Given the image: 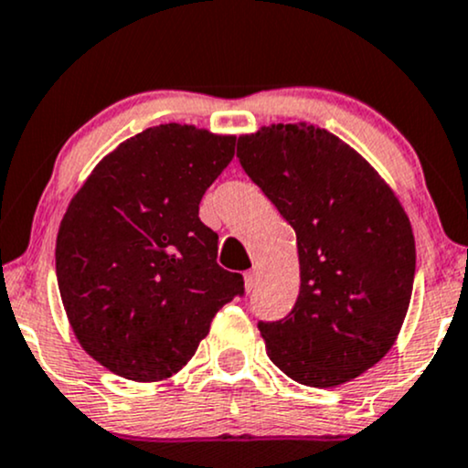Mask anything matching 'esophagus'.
Here are the masks:
<instances>
[{"instance_id": "obj_1", "label": "esophagus", "mask_w": 468, "mask_h": 468, "mask_svg": "<svg viewBox=\"0 0 468 468\" xmlns=\"http://www.w3.org/2000/svg\"><path fill=\"white\" fill-rule=\"evenodd\" d=\"M244 281H246V292H252V290H255V283H257V274L255 272H246Z\"/></svg>"}]
</instances>
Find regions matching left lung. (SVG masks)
Masks as SVG:
<instances>
[{"mask_svg": "<svg viewBox=\"0 0 468 468\" xmlns=\"http://www.w3.org/2000/svg\"><path fill=\"white\" fill-rule=\"evenodd\" d=\"M238 159L298 244L294 307L257 324L268 357L303 386L356 379L395 345L412 296L416 249L403 207L356 150L307 123L239 137Z\"/></svg>", "mask_w": 468, "mask_h": 468, "instance_id": "8db88e82", "label": "left lung"}]
</instances>
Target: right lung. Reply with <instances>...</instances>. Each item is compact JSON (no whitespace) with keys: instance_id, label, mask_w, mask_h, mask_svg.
Returning a JSON list of instances; mask_svg holds the SVG:
<instances>
[{"instance_id":"add662e5","label":"right lung","mask_w":468,"mask_h":468,"mask_svg":"<svg viewBox=\"0 0 468 468\" xmlns=\"http://www.w3.org/2000/svg\"><path fill=\"white\" fill-rule=\"evenodd\" d=\"M233 154L235 137L161 123L117 145L73 196L56 238V279L78 342L111 373L174 375L219 307L244 294L198 218Z\"/></svg>"}]
</instances>
